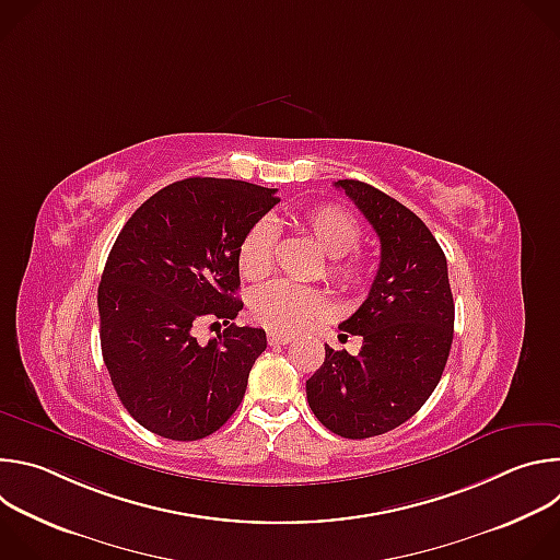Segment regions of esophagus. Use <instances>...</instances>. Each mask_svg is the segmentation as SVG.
Segmentation results:
<instances>
[{"label":"esophagus","instance_id":"obj_1","mask_svg":"<svg viewBox=\"0 0 560 560\" xmlns=\"http://www.w3.org/2000/svg\"><path fill=\"white\" fill-rule=\"evenodd\" d=\"M292 341H294V337H290V335H279V332H270L268 335V343L270 346H288Z\"/></svg>","mask_w":560,"mask_h":560}]
</instances>
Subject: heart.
<instances>
[{
  "label": "heart",
  "mask_w": 560,
  "mask_h": 560,
  "mask_svg": "<svg viewBox=\"0 0 560 560\" xmlns=\"http://www.w3.org/2000/svg\"><path fill=\"white\" fill-rule=\"evenodd\" d=\"M301 228L314 238L328 257V279L343 292H357L368 281V266L361 257L348 255L361 244L359 221L339 206H314L299 217ZM277 230L268 219L248 228L236 250L238 272L246 279H264L275 264ZM328 299L322 290L279 279L253 292L250 312L264 328L281 335H294L307 328L314 318L328 314Z\"/></svg>",
  "instance_id": "obj_1"
}]
</instances>
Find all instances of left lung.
I'll return each mask as SVG.
<instances>
[{"label": "left lung", "mask_w": 560, "mask_h": 560, "mask_svg": "<svg viewBox=\"0 0 560 560\" xmlns=\"http://www.w3.org/2000/svg\"><path fill=\"white\" fill-rule=\"evenodd\" d=\"M335 186L378 234L381 264L368 299L339 326L363 339L359 354L326 346L305 392L330 432L370 439L412 419L439 385L454 337V299L445 255L410 208L357 179Z\"/></svg>", "instance_id": "8db88e82"}]
</instances>
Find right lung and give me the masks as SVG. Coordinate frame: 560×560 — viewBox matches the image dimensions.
Returning <instances> with one entry per match:
<instances>
[{"instance_id": "obj_1", "label": "right lung", "mask_w": 560, "mask_h": 560, "mask_svg": "<svg viewBox=\"0 0 560 560\" xmlns=\"http://www.w3.org/2000/svg\"><path fill=\"white\" fill-rule=\"evenodd\" d=\"M277 203V188L190 177L154 192L121 228L97 290L100 339L119 401L145 430L199 441L244 401L268 341L261 328L232 324L244 307L236 250ZM203 320L226 326L206 347L194 337Z\"/></svg>"}]
</instances>
